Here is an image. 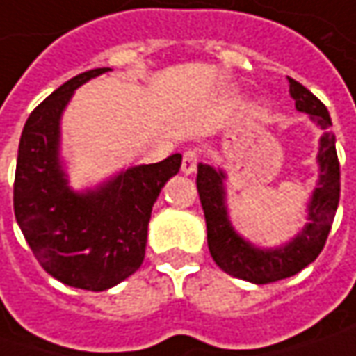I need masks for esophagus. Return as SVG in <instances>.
<instances>
[{"label": "esophagus", "mask_w": 356, "mask_h": 356, "mask_svg": "<svg viewBox=\"0 0 356 356\" xmlns=\"http://www.w3.org/2000/svg\"><path fill=\"white\" fill-rule=\"evenodd\" d=\"M198 166V152L196 150H186L184 156H182V172L186 176L188 174H194Z\"/></svg>", "instance_id": "1"}]
</instances>
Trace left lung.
Returning a JSON list of instances; mask_svg holds the SVG:
<instances>
[{
	"instance_id": "obj_1",
	"label": "left lung",
	"mask_w": 356,
	"mask_h": 356,
	"mask_svg": "<svg viewBox=\"0 0 356 356\" xmlns=\"http://www.w3.org/2000/svg\"><path fill=\"white\" fill-rule=\"evenodd\" d=\"M289 95L299 113H307L317 127H321L319 138V180L307 204V224L287 243L277 248H257L252 241L241 238L234 229L226 204V172L210 164H198L200 202L206 216L208 227V248L216 266L238 280L250 281L255 285L291 277L317 259L331 224L335 220L339 194H341V170L337 158L335 134L331 132V117L327 106L301 83L287 76Z\"/></svg>"
}]
</instances>
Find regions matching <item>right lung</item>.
I'll return each mask as SVG.
<instances>
[{"label": "right lung", "mask_w": 356, "mask_h": 356, "mask_svg": "<svg viewBox=\"0 0 356 356\" xmlns=\"http://www.w3.org/2000/svg\"><path fill=\"white\" fill-rule=\"evenodd\" d=\"M73 76L29 115L21 132L13 210L41 267L65 285L104 291L143 266L148 222L160 190L176 176L182 154L130 166L103 184L76 192L61 158V117L73 92L95 76Z\"/></svg>", "instance_id": "add662e5"}]
</instances>
